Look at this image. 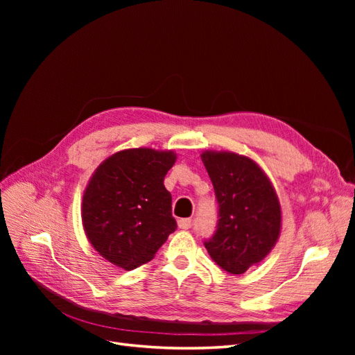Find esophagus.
Here are the masks:
<instances>
[{
  "label": "esophagus",
  "instance_id": "34e87169",
  "mask_svg": "<svg viewBox=\"0 0 355 355\" xmlns=\"http://www.w3.org/2000/svg\"><path fill=\"white\" fill-rule=\"evenodd\" d=\"M178 227L180 230H189L191 228V219L185 218V219H179L178 220Z\"/></svg>",
  "mask_w": 355,
  "mask_h": 355
}]
</instances>
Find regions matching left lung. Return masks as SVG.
Returning <instances> with one entry per match:
<instances>
[{
  "label": "left lung",
  "instance_id": "8db88e82",
  "mask_svg": "<svg viewBox=\"0 0 355 355\" xmlns=\"http://www.w3.org/2000/svg\"><path fill=\"white\" fill-rule=\"evenodd\" d=\"M219 204L218 230L204 243L223 271L243 274L271 253L282 232V204L271 179L247 155L202 151Z\"/></svg>",
  "mask_w": 355,
  "mask_h": 355
}]
</instances>
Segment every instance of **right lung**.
<instances>
[{
	"label": "right lung",
	"mask_w": 355,
	"mask_h": 355,
	"mask_svg": "<svg viewBox=\"0 0 355 355\" xmlns=\"http://www.w3.org/2000/svg\"><path fill=\"white\" fill-rule=\"evenodd\" d=\"M171 149H123L93 171L84 189L81 222L89 243L105 261L135 270L154 259L176 230L164 187L176 163Z\"/></svg>",
	"instance_id": "obj_1"
}]
</instances>
